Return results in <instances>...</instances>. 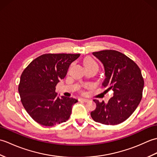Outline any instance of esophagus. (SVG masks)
<instances>
[{"label": "esophagus", "mask_w": 157, "mask_h": 157, "mask_svg": "<svg viewBox=\"0 0 157 157\" xmlns=\"http://www.w3.org/2000/svg\"><path fill=\"white\" fill-rule=\"evenodd\" d=\"M79 101H81V102H87V101H88V99H86V98H79Z\"/></svg>", "instance_id": "obj_1"}]
</instances>
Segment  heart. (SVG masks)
I'll return each mask as SVG.
<instances>
[{
    "mask_svg": "<svg viewBox=\"0 0 157 157\" xmlns=\"http://www.w3.org/2000/svg\"><path fill=\"white\" fill-rule=\"evenodd\" d=\"M84 67H88L90 65H96V63H95V61L93 60L92 59H91L90 57H87L84 59Z\"/></svg>",
    "mask_w": 157,
    "mask_h": 157,
    "instance_id": "obj_1",
    "label": "heart"
}]
</instances>
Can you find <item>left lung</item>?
<instances>
[{
  "mask_svg": "<svg viewBox=\"0 0 157 157\" xmlns=\"http://www.w3.org/2000/svg\"><path fill=\"white\" fill-rule=\"evenodd\" d=\"M105 67V79L102 86L112 90L113 96L107 104L94 100L96 108L90 113L96 122L117 125L128 119L141 101L144 79L137 64L123 53L114 50L92 52Z\"/></svg>",
  "mask_w": 157,
  "mask_h": 157,
  "instance_id": "obj_1",
  "label": "left lung"
}]
</instances>
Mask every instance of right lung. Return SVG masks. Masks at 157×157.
<instances>
[{
  "label": "right lung",
  "mask_w": 157,
  "mask_h": 157,
  "mask_svg": "<svg viewBox=\"0 0 157 157\" xmlns=\"http://www.w3.org/2000/svg\"><path fill=\"white\" fill-rule=\"evenodd\" d=\"M80 54H44L29 63L20 78L18 90L25 111L38 123L53 126L65 122L78 100L55 92L71 63Z\"/></svg>",
  "instance_id": "right-lung-1"
}]
</instances>
